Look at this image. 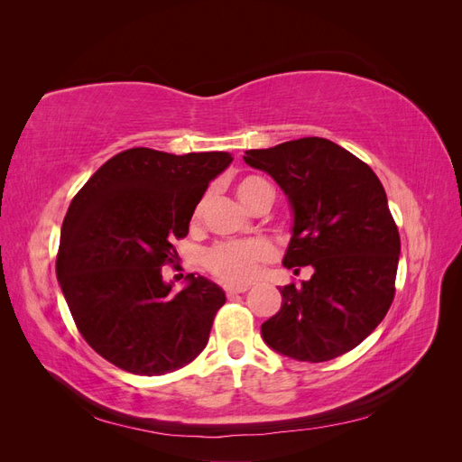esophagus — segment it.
I'll return each instance as SVG.
<instances>
[{
	"label": "esophagus",
	"mask_w": 462,
	"mask_h": 462,
	"mask_svg": "<svg viewBox=\"0 0 462 462\" xmlns=\"http://www.w3.org/2000/svg\"><path fill=\"white\" fill-rule=\"evenodd\" d=\"M223 289H226L227 297H231V295H239V292L248 291V285H233V283H226V285H223Z\"/></svg>",
	"instance_id": "esophagus-1"
}]
</instances>
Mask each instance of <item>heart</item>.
<instances>
[{
    "label": "heart",
    "instance_id": "b5f03b06",
    "mask_svg": "<svg viewBox=\"0 0 462 462\" xmlns=\"http://www.w3.org/2000/svg\"><path fill=\"white\" fill-rule=\"evenodd\" d=\"M265 180L260 177H245L236 185V197L246 206L253 192L263 185ZM200 212H194V219H199ZM273 246L262 239H245V241H227L212 246L204 254L206 268L216 277L226 279L231 283H248L260 273L262 265L273 258Z\"/></svg>",
    "mask_w": 462,
    "mask_h": 462
}]
</instances>
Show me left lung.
Segmentation results:
<instances>
[{
    "instance_id": "left-lung-1",
    "label": "left lung",
    "mask_w": 462,
    "mask_h": 462,
    "mask_svg": "<svg viewBox=\"0 0 462 462\" xmlns=\"http://www.w3.org/2000/svg\"><path fill=\"white\" fill-rule=\"evenodd\" d=\"M245 162L285 192L292 212L283 265L312 277L285 285L262 339L300 362L337 358L380 326L395 297L401 239L385 190L370 167L328 138L306 136Z\"/></svg>"
}]
</instances>
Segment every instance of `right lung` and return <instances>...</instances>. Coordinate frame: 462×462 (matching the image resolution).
<instances>
[{
	"instance_id": "right-lung-1",
	"label": "right lung",
	"mask_w": 462,
	"mask_h": 462,
	"mask_svg": "<svg viewBox=\"0 0 462 462\" xmlns=\"http://www.w3.org/2000/svg\"><path fill=\"white\" fill-rule=\"evenodd\" d=\"M229 152L183 156L131 148L79 190L61 226L58 282L82 337L121 370L162 375L187 366L208 343L226 292L202 275L171 292L162 265L177 256L194 208Z\"/></svg>"
}]
</instances>
